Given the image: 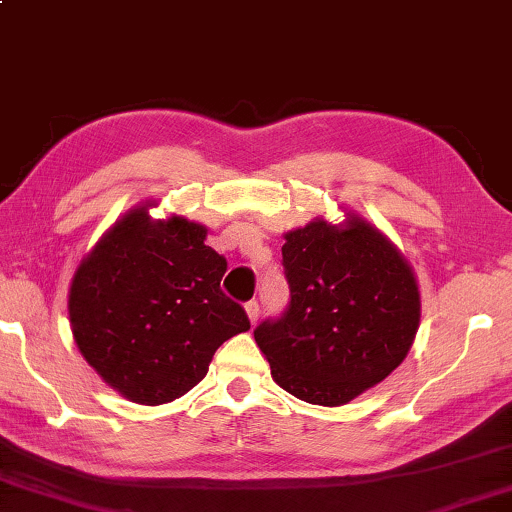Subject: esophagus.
Returning a JSON list of instances; mask_svg holds the SVG:
<instances>
[{"mask_svg": "<svg viewBox=\"0 0 512 512\" xmlns=\"http://www.w3.org/2000/svg\"><path fill=\"white\" fill-rule=\"evenodd\" d=\"M245 312H247V317H249V324H251V326L256 324L258 317H261V308H258V303H256V301H249L247 306H245Z\"/></svg>", "mask_w": 512, "mask_h": 512, "instance_id": "obj_1", "label": "esophagus"}]
</instances>
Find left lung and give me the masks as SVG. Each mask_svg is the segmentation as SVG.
<instances>
[{"instance_id": "8db88e82", "label": "left lung", "mask_w": 512, "mask_h": 512, "mask_svg": "<svg viewBox=\"0 0 512 512\" xmlns=\"http://www.w3.org/2000/svg\"><path fill=\"white\" fill-rule=\"evenodd\" d=\"M290 306L254 339L281 389L339 407L398 369L420 326V290L405 254L360 213L283 233Z\"/></svg>"}]
</instances>
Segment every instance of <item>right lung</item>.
Returning a JSON list of instances; mask_svg holds the SVG:
<instances>
[{"mask_svg":"<svg viewBox=\"0 0 512 512\" xmlns=\"http://www.w3.org/2000/svg\"><path fill=\"white\" fill-rule=\"evenodd\" d=\"M125 211L76 267L69 324L87 364L137 405H166L209 373L220 344L249 319L220 290L227 261L204 245V224Z\"/></svg>","mask_w":512,"mask_h":512,"instance_id":"obj_1","label":"right lung"}]
</instances>
